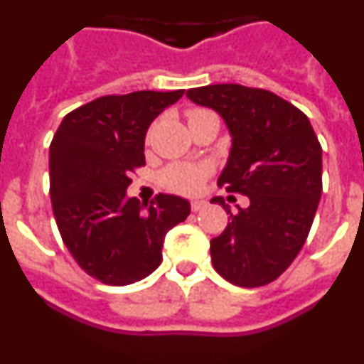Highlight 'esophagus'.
<instances>
[{
    "label": "esophagus",
    "mask_w": 364,
    "mask_h": 364,
    "mask_svg": "<svg viewBox=\"0 0 364 364\" xmlns=\"http://www.w3.org/2000/svg\"><path fill=\"white\" fill-rule=\"evenodd\" d=\"M205 205H208V202H205V200H193L191 202V210L193 211H200V210H204Z\"/></svg>",
    "instance_id": "obj_1"
}]
</instances>
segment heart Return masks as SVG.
<instances>
[{
	"label": "heart",
	"mask_w": 364,
	"mask_h": 364,
	"mask_svg": "<svg viewBox=\"0 0 364 364\" xmlns=\"http://www.w3.org/2000/svg\"><path fill=\"white\" fill-rule=\"evenodd\" d=\"M204 118H217V114L208 109H189L188 120L189 125L195 124ZM213 167L211 164H171L167 166L162 173H160V182L164 188L171 189L175 193H182V195H195L200 191L204 180L211 175Z\"/></svg>",
	"instance_id": "b5f03b06"
}]
</instances>
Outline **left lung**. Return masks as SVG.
<instances>
[{"label":"left lung","instance_id":"1","mask_svg":"<svg viewBox=\"0 0 364 364\" xmlns=\"http://www.w3.org/2000/svg\"><path fill=\"white\" fill-rule=\"evenodd\" d=\"M217 111L231 134L218 186L250 198L226 230L211 239L213 268L231 284H269L306 242L323 193V149L310 120L264 89L217 83L186 92ZM211 202L224 200L220 197ZM226 210V205H224Z\"/></svg>","mask_w":364,"mask_h":364}]
</instances>
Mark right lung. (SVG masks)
<instances>
[{"mask_svg": "<svg viewBox=\"0 0 364 364\" xmlns=\"http://www.w3.org/2000/svg\"><path fill=\"white\" fill-rule=\"evenodd\" d=\"M182 95L184 89L102 96L69 112L50 142L58 230L80 268L104 284H133L153 273L166 233L191 211L175 195L147 205L125 193L131 173L146 166L151 122Z\"/></svg>", "mask_w": 364, "mask_h": 364, "instance_id": "add662e5", "label": "right lung"}]
</instances>
